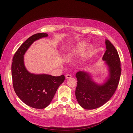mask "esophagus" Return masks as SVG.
<instances>
[{
	"label": "esophagus",
	"mask_w": 133,
	"mask_h": 133,
	"mask_svg": "<svg viewBox=\"0 0 133 133\" xmlns=\"http://www.w3.org/2000/svg\"><path fill=\"white\" fill-rule=\"evenodd\" d=\"M72 78V75L71 74H68L66 75V79H69V78Z\"/></svg>",
	"instance_id": "esophagus-1"
}]
</instances>
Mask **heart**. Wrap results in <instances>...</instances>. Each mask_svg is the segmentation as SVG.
<instances>
[{"instance_id":"obj_1","label":"heart","mask_w":133,"mask_h":133,"mask_svg":"<svg viewBox=\"0 0 133 133\" xmlns=\"http://www.w3.org/2000/svg\"><path fill=\"white\" fill-rule=\"evenodd\" d=\"M86 44L85 43H82L79 44L77 47L75 48L71 52H69L66 55V59L67 61H71L76 57H78V55L81 54L85 50V49L86 48ZM92 51V49L90 48L89 50L88 51L87 54H89L90 53H91Z\"/></svg>"}]
</instances>
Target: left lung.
Instances as JSON below:
<instances>
[{
  "label": "left lung",
  "instance_id": "8db88e82",
  "mask_svg": "<svg viewBox=\"0 0 133 133\" xmlns=\"http://www.w3.org/2000/svg\"><path fill=\"white\" fill-rule=\"evenodd\" d=\"M106 51L102 60L108 71V75L103 83L95 82L89 73L84 71L76 73L77 86L75 90L76 100L85 109L99 108L108 101L114 94L119 82L121 62L117 51L113 45L106 39Z\"/></svg>",
  "mask_w": 133,
  "mask_h": 133
}]
</instances>
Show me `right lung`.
I'll return each instance as SVG.
<instances>
[{
    "label": "right lung",
    "mask_w": 133,
    "mask_h": 133,
    "mask_svg": "<svg viewBox=\"0 0 133 133\" xmlns=\"http://www.w3.org/2000/svg\"><path fill=\"white\" fill-rule=\"evenodd\" d=\"M47 33L35 34L20 46L13 56L12 77L15 91L27 106L37 109L47 107L52 101L65 76H54L46 74H36L27 70L24 64L26 52L35 41L48 37Z\"/></svg>",
    "instance_id": "add662e5"
}]
</instances>
